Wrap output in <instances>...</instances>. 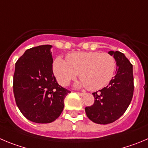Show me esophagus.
Returning <instances> with one entry per match:
<instances>
[{
  "label": "esophagus",
  "instance_id": "34e87169",
  "mask_svg": "<svg viewBox=\"0 0 148 148\" xmlns=\"http://www.w3.org/2000/svg\"><path fill=\"white\" fill-rule=\"evenodd\" d=\"M78 93V94L80 96H85V93Z\"/></svg>",
  "mask_w": 148,
  "mask_h": 148
}]
</instances>
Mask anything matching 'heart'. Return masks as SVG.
Listing matches in <instances>:
<instances>
[{"mask_svg":"<svg viewBox=\"0 0 148 148\" xmlns=\"http://www.w3.org/2000/svg\"><path fill=\"white\" fill-rule=\"evenodd\" d=\"M116 61L107 52H78L66 55V60L57 57L52 65L54 75L63 86L69 85L77 75L81 80L75 87H88L91 90L107 86L114 77Z\"/></svg>","mask_w":148,"mask_h":148,"instance_id":"1","label":"heart"}]
</instances>
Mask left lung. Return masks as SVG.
<instances>
[{"mask_svg": "<svg viewBox=\"0 0 148 148\" xmlns=\"http://www.w3.org/2000/svg\"><path fill=\"white\" fill-rule=\"evenodd\" d=\"M108 54L115 59L114 77L107 87L93 93L94 103L85 109L90 121L103 125L114 122L124 114L134 93L132 64L122 52L109 51Z\"/></svg>", "mask_w": 148, "mask_h": 148, "instance_id": "left-lung-1", "label": "left lung"}]
</instances>
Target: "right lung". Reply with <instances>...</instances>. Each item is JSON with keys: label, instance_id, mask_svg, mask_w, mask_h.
<instances>
[{"label": "right lung", "instance_id": "add662e5", "mask_svg": "<svg viewBox=\"0 0 148 148\" xmlns=\"http://www.w3.org/2000/svg\"><path fill=\"white\" fill-rule=\"evenodd\" d=\"M52 45L27 49L15 64L13 90L16 106L29 121L53 122L61 114L71 93L56 81L52 71Z\"/></svg>", "mask_w": 148, "mask_h": 148}]
</instances>
